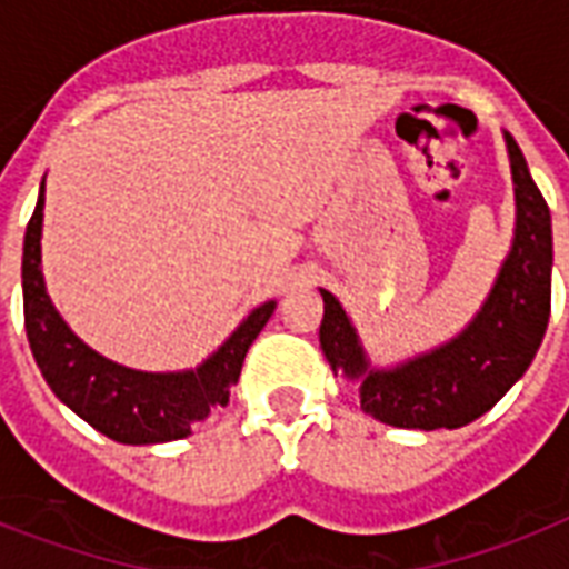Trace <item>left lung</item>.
<instances>
[{
    "mask_svg": "<svg viewBox=\"0 0 569 569\" xmlns=\"http://www.w3.org/2000/svg\"><path fill=\"white\" fill-rule=\"evenodd\" d=\"M513 180V239L481 310L449 342L392 366L372 363L337 295L319 289L321 351L360 389L363 413L392 428H463L485 416L538 355L552 303V218L526 156L505 132Z\"/></svg>",
    "mask_w": 569,
    "mask_h": 569,
    "instance_id": "left-lung-1",
    "label": "left lung"
}]
</instances>
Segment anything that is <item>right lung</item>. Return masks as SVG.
I'll use <instances>...</instances> for the list:
<instances>
[{
	"mask_svg": "<svg viewBox=\"0 0 569 569\" xmlns=\"http://www.w3.org/2000/svg\"><path fill=\"white\" fill-rule=\"evenodd\" d=\"M43 236V186L22 239V312L26 337L40 375L79 419L127 446H156L189 437L214 407L230 405V387L239 380L241 363L259 330L274 316L277 301L259 303L239 321V328L194 369L141 372L114 363L76 337L47 292L40 268Z\"/></svg>",
	"mask_w": 569,
	"mask_h": 569,
	"instance_id": "obj_1",
	"label": "right lung"
}]
</instances>
